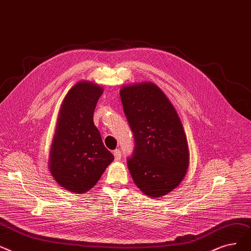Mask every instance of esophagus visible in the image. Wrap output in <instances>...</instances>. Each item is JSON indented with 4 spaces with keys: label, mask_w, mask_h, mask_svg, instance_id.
<instances>
[{
    "label": "esophagus",
    "mask_w": 251,
    "mask_h": 251,
    "mask_svg": "<svg viewBox=\"0 0 251 251\" xmlns=\"http://www.w3.org/2000/svg\"><path fill=\"white\" fill-rule=\"evenodd\" d=\"M113 155H114V158H115V160H119L122 158V151L121 150H118V149H116V150H114L113 151Z\"/></svg>",
    "instance_id": "esophagus-1"
}]
</instances>
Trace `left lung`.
<instances>
[{"mask_svg": "<svg viewBox=\"0 0 251 251\" xmlns=\"http://www.w3.org/2000/svg\"><path fill=\"white\" fill-rule=\"evenodd\" d=\"M121 99L135 148L126 159L135 184L157 198L181 183L189 164L188 142L175 107L153 82L126 86Z\"/></svg>", "mask_w": 251, "mask_h": 251, "instance_id": "left-lung-1", "label": "left lung"}]
</instances>
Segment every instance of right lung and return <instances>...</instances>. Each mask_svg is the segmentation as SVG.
Wrapping results in <instances>:
<instances>
[{
  "instance_id": "1",
  "label": "right lung",
  "mask_w": 251,
  "mask_h": 251,
  "mask_svg": "<svg viewBox=\"0 0 251 251\" xmlns=\"http://www.w3.org/2000/svg\"><path fill=\"white\" fill-rule=\"evenodd\" d=\"M102 93L96 83L80 81L70 89L59 112L49 166L55 181L70 192H87L114 159L93 121Z\"/></svg>"
}]
</instances>
